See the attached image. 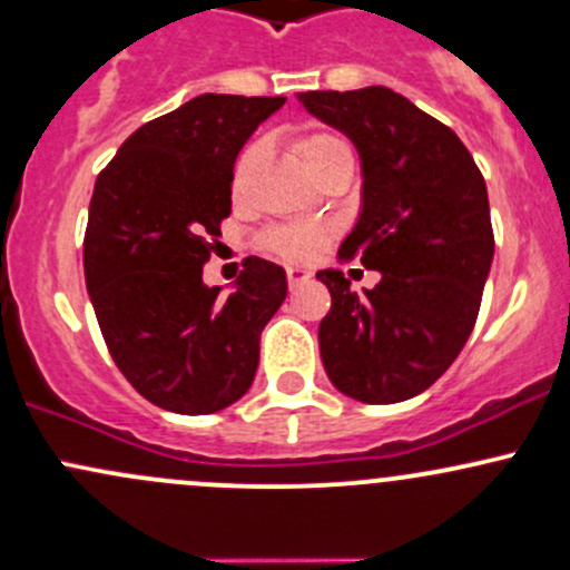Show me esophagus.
Segmentation results:
<instances>
[{"mask_svg": "<svg viewBox=\"0 0 570 570\" xmlns=\"http://www.w3.org/2000/svg\"><path fill=\"white\" fill-rule=\"evenodd\" d=\"M286 281H289V286L295 289V286L311 281V271H305V267H289V271H286Z\"/></svg>", "mask_w": 570, "mask_h": 570, "instance_id": "esophagus-1", "label": "esophagus"}]
</instances>
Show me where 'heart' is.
I'll list each match as a JSON object with an SVG mask.
<instances>
[{
    "label": "heart",
    "instance_id": "1",
    "mask_svg": "<svg viewBox=\"0 0 570 570\" xmlns=\"http://www.w3.org/2000/svg\"><path fill=\"white\" fill-rule=\"evenodd\" d=\"M343 148H348V146L333 132H308L297 140V156L308 173H316L318 167L330 159V156L343 151ZM256 154H259V146H248V148H243L240 156H237L235 173H233L235 191L240 189L248 167L256 161ZM322 240H324L322 233L314 227H281V229H275V233H271V237H267V246H271V252L284 256V259L303 262V259H311V256L322 248Z\"/></svg>",
    "mask_w": 570,
    "mask_h": 570
}]
</instances>
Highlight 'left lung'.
Here are the masks:
<instances>
[{
	"instance_id": "obj_1",
	"label": "left lung",
	"mask_w": 570,
	"mask_h": 570,
	"mask_svg": "<svg viewBox=\"0 0 570 570\" xmlns=\"http://www.w3.org/2000/svg\"><path fill=\"white\" fill-rule=\"evenodd\" d=\"M303 108L354 142L362 205L337 259L379 271L352 292L341 271L316 278L333 295L318 352L335 390L400 403L449 371L476 324L495 254L490 199L460 137L384 86L297 94Z\"/></svg>"
}]
</instances>
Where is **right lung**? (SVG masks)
<instances>
[{"label": "right lung", "instance_id": "right-lung-1", "mask_svg": "<svg viewBox=\"0 0 570 570\" xmlns=\"http://www.w3.org/2000/svg\"><path fill=\"white\" fill-rule=\"evenodd\" d=\"M284 102L199 94L129 135L94 184L86 289L118 371L165 411L216 414L246 395L286 299L284 267L259 256L227 295L203 281L237 154Z\"/></svg>", "mask_w": 570, "mask_h": 570}]
</instances>
